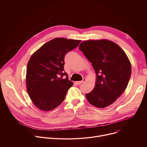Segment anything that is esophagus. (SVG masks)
Wrapping results in <instances>:
<instances>
[{
	"label": "esophagus",
	"mask_w": 147,
	"mask_h": 147,
	"mask_svg": "<svg viewBox=\"0 0 147 147\" xmlns=\"http://www.w3.org/2000/svg\"><path fill=\"white\" fill-rule=\"evenodd\" d=\"M86 81V79L85 78H83V80H82V81H79V82H76V83L77 84H78V85H79V84H82V83H83V82H84Z\"/></svg>",
	"instance_id": "obj_1"
}]
</instances>
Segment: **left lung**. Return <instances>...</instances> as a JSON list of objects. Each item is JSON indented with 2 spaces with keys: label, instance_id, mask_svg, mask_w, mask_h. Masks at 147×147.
Listing matches in <instances>:
<instances>
[{
  "label": "left lung",
  "instance_id": "8db88e82",
  "mask_svg": "<svg viewBox=\"0 0 147 147\" xmlns=\"http://www.w3.org/2000/svg\"><path fill=\"white\" fill-rule=\"evenodd\" d=\"M79 49L92 64L97 75L94 89L86 97L92 105L105 108L119 98L129 83L131 67L124 51L108 40H86Z\"/></svg>",
  "mask_w": 147,
  "mask_h": 147
}]
</instances>
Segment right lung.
<instances>
[{
  "label": "right lung",
  "instance_id": "obj_1",
  "mask_svg": "<svg viewBox=\"0 0 147 147\" xmlns=\"http://www.w3.org/2000/svg\"><path fill=\"white\" fill-rule=\"evenodd\" d=\"M80 40L55 38L35 52L27 65V92L34 105L43 111L57 107L64 100L74 83L64 69V57ZM65 76V79L62 77Z\"/></svg>",
  "mask_w": 147,
  "mask_h": 147
}]
</instances>
